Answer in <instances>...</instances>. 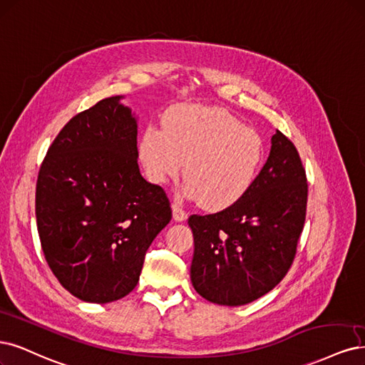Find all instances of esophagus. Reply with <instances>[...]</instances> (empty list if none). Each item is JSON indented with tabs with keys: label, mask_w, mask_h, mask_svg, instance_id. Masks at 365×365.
<instances>
[{
	"label": "esophagus",
	"mask_w": 365,
	"mask_h": 365,
	"mask_svg": "<svg viewBox=\"0 0 365 365\" xmlns=\"http://www.w3.org/2000/svg\"><path fill=\"white\" fill-rule=\"evenodd\" d=\"M172 215H173L175 222H184L187 219V212L178 204L172 205Z\"/></svg>",
	"instance_id": "1"
}]
</instances>
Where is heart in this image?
Wrapping results in <instances>:
<instances>
[{
	"mask_svg": "<svg viewBox=\"0 0 365 365\" xmlns=\"http://www.w3.org/2000/svg\"><path fill=\"white\" fill-rule=\"evenodd\" d=\"M139 160L157 185L177 178L182 168L185 193L207 210H223L254 184L262 142L223 108L182 104L166 113L163 128L145 130Z\"/></svg>",
	"mask_w": 365,
	"mask_h": 365,
	"instance_id": "1",
	"label": "heart"
}]
</instances>
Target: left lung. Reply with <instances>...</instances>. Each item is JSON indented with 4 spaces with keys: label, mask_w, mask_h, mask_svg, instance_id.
<instances>
[{
    "label": "left lung",
    "mask_w": 365,
    "mask_h": 365,
    "mask_svg": "<svg viewBox=\"0 0 365 365\" xmlns=\"http://www.w3.org/2000/svg\"><path fill=\"white\" fill-rule=\"evenodd\" d=\"M308 184L294 145L276 130L254 184L216 215L188 217L190 278L212 304L240 307L278 285L290 269L307 215Z\"/></svg>",
    "instance_id": "1"
}]
</instances>
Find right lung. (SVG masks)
Returning <instances> with one entry per match:
<instances>
[{
	"mask_svg": "<svg viewBox=\"0 0 365 365\" xmlns=\"http://www.w3.org/2000/svg\"><path fill=\"white\" fill-rule=\"evenodd\" d=\"M110 96L73 116L49 146L36 219L49 269L84 302L108 304L139 282L145 254L172 219L139 169L137 118Z\"/></svg>",
	"mask_w": 365,
	"mask_h": 365,
	"instance_id": "add662e5",
	"label": "right lung"
}]
</instances>
